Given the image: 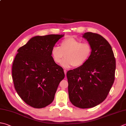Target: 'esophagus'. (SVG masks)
Returning a JSON list of instances; mask_svg holds the SVG:
<instances>
[{
	"instance_id": "1",
	"label": "esophagus",
	"mask_w": 126,
	"mask_h": 126,
	"mask_svg": "<svg viewBox=\"0 0 126 126\" xmlns=\"http://www.w3.org/2000/svg\"><path fill=\"white\" fill-rule=\"evenodd\" d=\"M64 71L65 75V76H66V70H64Z\"/></svg>"
}]
</instances>
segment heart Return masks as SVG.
Returning <instances> with one entry per match:
<instances>
[{"label": "heart", "mask_w": 126, "mask_h": 126, "mask_svg": "<svg viewBox=\"0 0 126 126\" xmlns=\"http://www.w3.org/2000/svg\"><path fill=\"white\" fill-rule=\"evenodd\" d=\"M92 52V47L87 42L81 41L73 37L63 39L60 47L54 46L51 50V56L55 63L60 64L64 57L65 59L62 62L65 68L72 66L78 68L82 66L88 61Z\"/></svg>", "instance_id": "heart-1"}]
</instances>
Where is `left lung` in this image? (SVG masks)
I'll return each mask as SVG.
<instances>
[{
	"instance_id": "8db88e82",
	"label": "left lung",
	"mask_w": 126,
	"mask_h": 126,
	"mask_svg": "<svg viewBox=\"0 0 126 126\" xmlns=\"http://www.w3.org/2000/svg\"><path fill=\"white\" fill-rule=\"evenodd\" d=\"M83 37L92 52L82 66L66 73L69 97L75 107L86 109L100 104L109 94L115 80L116 60L111 46L97 33L87 32Z\"/></svg>"
}]
</instances>
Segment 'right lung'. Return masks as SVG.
<instances>
[{"label": "right lung", "instance_id": "obj_1", "mask_svg": "<svg viewBox=\"0 0 126 126\" xmlns=\"http://www.w3.org/2000/svg\"><path fill=\"white\" fill-rule=\"evenodd\" d=\"M63 36H34L17 50L12 67L15 88L32 107L40 109L50 104L65 77L63 69L51 56L52 48Z\"/></svg>", "mask_w": 126, "mask_h": 126}]
</instances>
